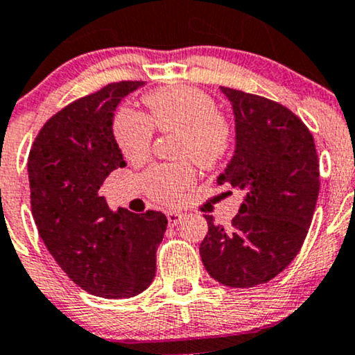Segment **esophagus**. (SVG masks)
<instances>
[{
	"label": "esophagus",
	"mask_w": 355,
	"mask_h": 355,
	"mask_svg": "<svg viewBox=\"0 0 355 355\" xmlns=\"http://www.w3.org/2000/svg\"><path fill=\"white\" fill-rule=\"evenodd\" d=\"M167 222H169V225H178L179 222L182 220V214L181 211H167Z\"/></svg>",
	"instance_id": "1"
}]
</instances>
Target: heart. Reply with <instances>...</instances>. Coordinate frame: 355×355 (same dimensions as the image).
<instances>
[{"label":"heart","instance_id":"b5f03b06","mask_svg":"<svg viewBox=\"0 0 355 355\" xmlns=\"http://www.w3.org/2000/svg\"><path fill=\"white\" fill-rule=\"evenodd\" d=\"M150 118L130 107H121L112 121V133L119 150L131 162H144L152 152L153 126L162 133H179L178 155L189 157L200 166L220 162L231 147L232 131L218 114L214 98L191 87L160 89L145 96ZM196 173L189 162L159 164L141 178L153 202L174 207L195 182Z\"/></svg>","mask_w":355,"mask_h":355}]
</instances>
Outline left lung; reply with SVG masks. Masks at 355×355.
<instances>
[{
  "label": "left lung",
  "mask_w": 355,
  "mask_h": 355,
  "mask_svg": "<svg viewBox=\"0 0 355 355\" xmlns=\"http://www.w3.org/2000/svg\"><path fill=\"white\" fill-rule=\"evenodd\" d=\"M236 118V150L218 184L243 191L229 227L205 215L200 257L211 279L246 288L265 284L297 257L311 225L320 164L311 131L286 105L220 87Z\"/></svg>",
  "instance_id": "8db88e82"
}]
</instances>
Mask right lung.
<instances>
[{
    "label": "right lung",
    "instance_id": "right-lung-1",
    "mask_svg": "<svg viewBox=\"0 0 355 355\" xmlns=\"http://www.w3.org/2000/svg\"><path fill=\"white\" fill-rule=\"evenodd\" d=\"M144 82L109 83L53 116L28 155L31 205L44 244L64 273L89 294L138 295L155 277L162 211H112L98 195L104 179L124 167L112 133L118 104Z\"/></svg>",
    "mask_w": 355,
    "mask_h": 355
}]
</instances>
